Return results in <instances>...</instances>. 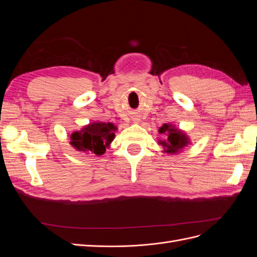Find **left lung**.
<instances>
[{
	"mask_svg": "<svg viewBox=\"0 0 257 257\" xmlns=\"http://www.w3.org/2000/svg\"><path fill=\"white\" fill-rule=\"evenodd\" d=\"M159 133L165 136V139L160 141L159 144L164 148L167 153H177L189 144V138L185 136L183 132L179 131L170 124H163L160 127Z\"/></svg>",
	"mask_w": 257,
	"mask_h": 257,
	"instance_id": "8db88e82",
	"label": "left lung"
}]
</instances>
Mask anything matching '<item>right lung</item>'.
Wrapping results in <instances>:
<instances>
[{
	"instance_id": "obj_1",
	"label": "right lung",
	"mask_w": 257,
	"mask_h": 257,
	"mask_svg": "<svg viewBox=\"0 0 257 257\" xmlns=\"http://www.w3.org/2000/svg\"><path fill=\"white\" fill-rule=\"evenodd\" d=\"M115 128L112 123L95 122L89 124L71 135V145L79 151H91L102 155L113 141Z\"/></svg>"
}]
</instances>
